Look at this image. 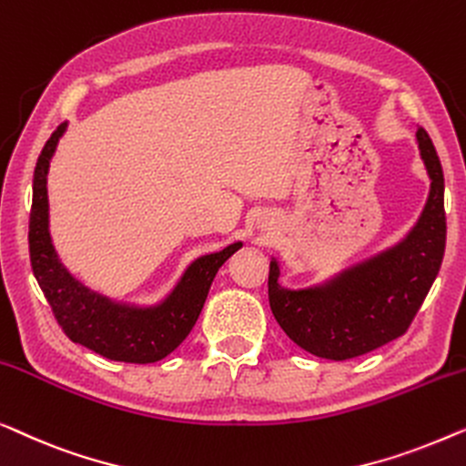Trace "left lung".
Returning <instances> with one entry per match:
<instances>
[{
    "instance_id": "obj_1",
    "label": "left lung",
    "mask_w": 466,
    "mask_h": 466,
    "mask_svg": "<svg viewBox=\"0 0 466 466\" xmlns=\"http://www.w3.org/2000/svg\"><path fill=\"white\" fill-rule=\"evenodd\" d=\"M416 141L431 192L401 242L310 289L280 287L279 261H270L268 299L274 319L310 355L346 361L376 350L408 331L427 298L445 251L443 170L427 130L418 128Z\"/></svg>"
}]
</instances>
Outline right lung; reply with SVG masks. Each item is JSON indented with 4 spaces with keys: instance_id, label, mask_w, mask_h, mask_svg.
I'll use <instances>...</instances> for the list:
<instances>
[{
    "instance_id": "add662e5",
    "label": "right lung",
    "mask_w": 466,
    "mask_h": 466,
    "mask_svg": "<svg viewBox=\"0 0 466 466\" xmlns=\"http://www.w3.org/2000/svg\"><path fill=\"white\" fill-rule=\"evenodd\" d=\"M67 124H61L39 154L34 173V202L29 218V255L39 289L52 308L56 323L71 342L96 355L122 363H156L170 355L200 317L215 274L242 242L202 255L183 272L168 298L152 308L116 304L90 291L61 264L48 230V189L46 177L56 143Z\"/></svg>"
}]
</instances>
